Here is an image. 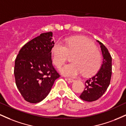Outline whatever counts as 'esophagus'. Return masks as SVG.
Listing matches in <instances>:
<instances>
[{"label":"esophagus","instance_id":"esophagus-1","mask_svg":"<svg viewBox=\"0 0 126 126\" xmlns=\"http://www.w3.org/2000/svg\"><path fill=\"white\" fill-rule=\"evenodd\" d=\"M67 80H68V81L70 82H71V83H72V82H74L75 81V79H71V78H68Z\"/></svg>","mask_w":126,"mask_h":126}]
</instances>
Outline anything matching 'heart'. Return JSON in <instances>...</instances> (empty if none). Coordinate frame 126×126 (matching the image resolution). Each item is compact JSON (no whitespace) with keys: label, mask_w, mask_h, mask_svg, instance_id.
<instances>
[{"label":"heart","mask_w":126,"mask_h":126,"mask_svg":"<svg viewBox=\"0 0 126 126\" xmlns=\"http://www.w3.org/2000/svg\"><path fill=\"white\" fill-rule=\"evenodd\" d=\"M53 61L60 68L67 60L69 54H73V63L65 65L60 71L63 75L74 77L78 75L86 76L95 73L100 67L101 55L91 41L83 37L67 38L63 42L58 41L51 48Z\"/></svg>","instance_id":"obj_1"}]
</instances>
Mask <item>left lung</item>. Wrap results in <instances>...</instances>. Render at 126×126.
Returning a JSON list of instances; mask_svg holds the SVG:
<instances>
[{"instance_id":"obj_1","label":"left lung","mask_w":126,"mask_h":126,"mask_svg":"<svg viewBox=\"0 0 126 126\" xmlns=\"http://www.w3.org/2000/svg\"><path fill=\"white\" fill-rule=\"evenodd\" d=\"M103 56V61L96 74L88 78L85 82L84 91L80 98L83 101L92 102L97 100L105 93L110 83L112 74V58L108 49L102 43L97 41Z\"/></svg>"}]
</instances>
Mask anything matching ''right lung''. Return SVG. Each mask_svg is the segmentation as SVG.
<instances>
[{
    "label": "right lung",
    "instance_id": "right-lung-1",
    "mask_svg": "<svg viewBox=\"0 0 126 126\" xmlns=\"http://www.w3.org/2000/svg\"><path fill=\"white\" fill-rule=\"evenodd\" d=\"M52 32L42 33L22 47L15 59L14 75L19 91L25 101L38 103L60 77L52 64Z\"/></svg>",
    "mask_w": 126,
    "mask_h": 126
}]
</instances>
